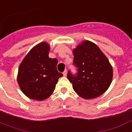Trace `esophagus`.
Instances as JSON below:
<instances>
[{
	"label": "esophagus",
	"instance_id": "1",
	"mask_svg": "<svg viewBox=\"0 0 132 132\" xmlns=\"http://www.w3.org/2000/svg\"><path fill=\"white\" fill-rule=\"evenodd\" d=\"M63 76H67V71H66V70H65V71H63Z\"/></svg>",
	"mask_w": 132,
	"mask_h": 132
}]
</instances>
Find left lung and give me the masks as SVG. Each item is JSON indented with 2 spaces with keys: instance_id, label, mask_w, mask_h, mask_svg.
I'll use <instances>...</instances> for the list:
<instances>
[{
  "instance_id": "obj_1",
  "label": "left lung",
  "mask_w": 132,
  "mask_h": 132,
  "mask_svg": "<svg viewBox=\"0 0 132 132\" xmlns=\"http://www.w3.org/2000/svg\"><path fill=\"white\" fill-rule=\"evenodd\" d=\"M73 63L78 73L69 71L67 78L79 96L90 99L102 95L111 85L113 67L106 55L96 44L84 40L73 50Z\"/></svg>"
}]
</instances>
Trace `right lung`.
<instances>
[{"label":"right lung","instance_id":"add662e5","mask_svg":"<svg viewBox=\"0 0 132 132\" xmlns=\"http://www.w3.org/2000/svg\"><path fill=\"white\" fill-rule=\"evenodd\" d=\"M50 45L42 42L29 51L20 63L17 82L27 97L43 101L51 96L63 74L56 69L58 60L49 57Z\"/></svg>","mask_w":132,"mask_h":132}]
</instances>
